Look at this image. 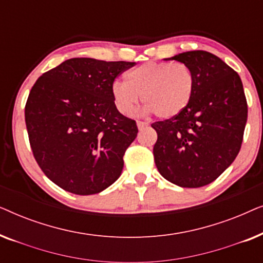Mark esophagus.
<instances>
[{
    "mask_svg": "<svg viewBox=\"0 0 263 263\" xmlns=\"http://www.w3.org/2000/svg\"><path fill=\"white\" fill-rule=\"evenodd\" d=\"M136 124H138V128L140 129V130H142V129L148 127V123H147V122H142V121H138L136 122Z\"/></svg>",
    "mask_w": 263,
    "mask_h": 263,
    "instance_id": "1",
    "label": "esophagus"
}]
</instances>
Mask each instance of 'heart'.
<instances>
[{"instance_id": "1", "label": "heart", "mask_w": 263, "mask_h": 263, "mask_svg": "<svg viewBox=\"0 0 263 263\" xmlns=\"http://www.w3.org/2000/svg\"><path fill=\"white\" fill-rule=\"evenodd\" d=\"M125 81H115L111 93L123 115L138 106L140 96L148 112L168 120L188 106L195 86L193 70L183 63L151 62L129 70Z\"/></svg>"}]
</instances>
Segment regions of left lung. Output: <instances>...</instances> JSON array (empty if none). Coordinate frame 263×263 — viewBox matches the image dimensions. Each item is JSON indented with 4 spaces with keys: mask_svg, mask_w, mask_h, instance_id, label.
<instances>
[{
    "mask_svg": "<svg viewBox=\"0 0 263 263\" xmlns=\"http://www.w3.org/2000/svg\"><path fill=\"white\" fill-rule=\"evenodd\" d=\"M175 60L193 70L192 100L171 120L156 122L153 147L159 174L182 188H200L217 179L236 159L248 117L239 75L213 53L188 51Z\"/></svg>",
    "mask_w": 263,
    "mask_h": 263,
    "instance_id": "1",
    "label": "left lung"
}]
</instances>
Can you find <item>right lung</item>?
Masks as SVG:
<instances>
[{
    "instance_id": "add662e5",
    "label": "right lung",
    "mask_w": 263,
    "mask_h": 263,
    "mask_svg": "<svg viewBox=\"0 0 263 263\" xmlns=\"http://www.w3.org/2000/svg\"><path fill=\"white\" fill-rule=\"evenodd\" d=\"M133 66L78 57L32 87L25 106L32 152L46 177L66 192L98 194L121 176L138 127L117 110L111 87Z\"/></svg>"
}]
</instances>
